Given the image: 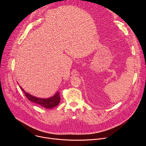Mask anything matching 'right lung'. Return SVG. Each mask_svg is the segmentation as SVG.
I'll return each instance as SVG.
<instances>
[{
    "label": "right lung",
    "mask_w": 146,
    "mask_h": 146,
    "mask_svg": "<svg viewBox=\"0 0 146 146\" xmlns=\"http://www.w3.org/2000/svg\"><path fill=\"white\" fill-rule=\"evenodd\" d=\"M20 88L24 92L26 97L29 100L37 104L38 105L43 107L46 109H52L59 105L60 101V98L59 95V92L58 91L55 95L52 97L48 98H37L35 96H33L24 91V90L19 86Z\"/></svg>",
    "instance_id": "1"
}]
</instances>
